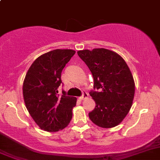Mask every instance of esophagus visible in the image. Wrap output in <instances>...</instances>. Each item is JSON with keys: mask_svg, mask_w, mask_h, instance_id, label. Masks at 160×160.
<instances>
[{"mask_svg": "<svg viewBox=\"0 0 160 160\" xmlns=\"http://www.w3.org/2000/svg\"><path fill=\"white\" fill-rule=\"evenodd\" d=\"M88 97H89V94H88L86 92H83L82 96L79 97V99H80L81 100H86V99L88 98Z\"/></svg>", "mask_w": 160, "mask_h": 160, "instance_id": "34e87169", "label": "esophagus"}]
</instances>
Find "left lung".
Masks as SVG:
<instances>
[{"label": "left lung", "mask_w": 160, "mask_h": 160, "mask_svg": "<svg viewBox=\"0 0 160 160\" xmlns=\"http://www.w3.org/2000/svg\"><path fill=\"white\" fill-rule=\"evenodd\" d=\"M78 55L94 80V90L89 94L96 107L89 113V118L100 127H116L128 114L134 97L135 84L130 68L119 55L106 48L80 50Z\"/></svg>", "instance_id": "left-lung-1"}]
</instances>
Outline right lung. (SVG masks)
<instances>
[{"label":"right lung","mask_w":160,"mask_h":160,"mask_svg":"<svg viewBox=\"0 0 160 160\" xmlns=\"http://www.w3.org/2000/svg\"><path fill=\"white\" fill-rule=\"evenodd\" d=\"M75 53L72 49H55L42 55L29 68L22 86L24 102L29 113L42 130H63L72 118L77 98L58 94L61 72Z\"/></svg>","instance_id":"add662e5"}]
</instances>
